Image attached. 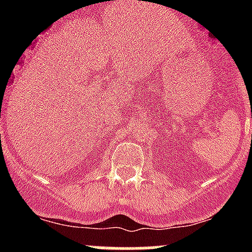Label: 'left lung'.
<instances>
[{
    "instance_id": "left-lung-1",
    "label": "left lung",
    "mask_w": 252,
    "mask_h": 252,
    "mask_svg": "<svg viewBox=\"0 0 252 252\" xmlns=\"http://www.w3.org/2000/svg\"><path fill=\"white\" fill-rule=\"evenodd\" d=\"M251 117H252V114H251Z\"/></svg>"
}]
</instances>
